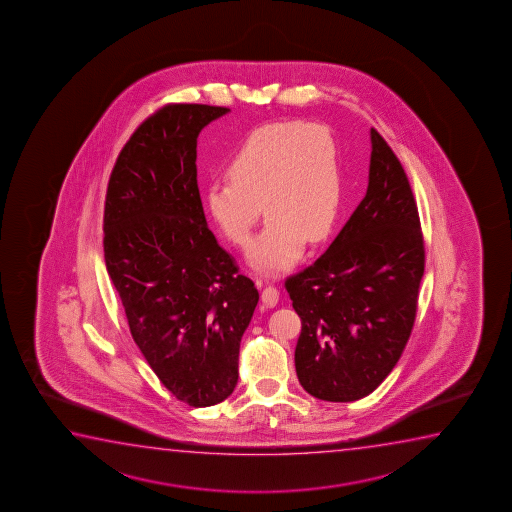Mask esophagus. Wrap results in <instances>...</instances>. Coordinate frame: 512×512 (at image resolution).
<instances>
[{"mask_svg": "<svg viewBox=\"0 0 512 512\" xmlns=\"http://www.w3.org/2000/svg\"><path fill=\"white\" fill-rule=\"evenodd\" d=\"M260 297H262V302H264L266 306L273 308V306H276L278 301H280V290L274 287V285H266V288L262 290V295H260Z\"/></svg>", "mask_w": 512, "mask_h": 512, "instance_id": "obj_1", "label": "esophagus"}]
</instances>
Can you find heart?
Wrapping results in <instances>:
<instances>
[{
	"instance_id": "b5f03b06",
	"label": "heart",
	"mask_w": 512,
	"mask_h": 512,
	"mask_svg": "<svg viewBox=\"0 0 512 512\" xmlns=\"http://www.w3.org/2000/svg\"><path fill=\"white\" fill-rule=\"evenodd\" d=\"M229 178L210 183L206 210L236 246L250 241L264 206L267 222L248 248L260 273H285L309 243L329 236L343 197L339 145L320 124H269L234 154Z\"/></svg>"
}]
</instances>
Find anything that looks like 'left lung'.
I'll return each mask as SVG.
<instances>
[{"instance_id": "8db88e82", "label": "left lung", "mask_w": 512, "mask_h": 512, "mask_svg": "<svg viewBox=\"0 0 512 512\" xmlns=\"http://www.w3.org/2000/svg\"><path fill=\"white\" fill-rule=\"evenodd\" d=\"M369 185L322 257L285 281L301 336L302 388L329 402L374 392L413 330L425 246L413 190L397 155L371 129Z\"/></svg>"}]
</instances>
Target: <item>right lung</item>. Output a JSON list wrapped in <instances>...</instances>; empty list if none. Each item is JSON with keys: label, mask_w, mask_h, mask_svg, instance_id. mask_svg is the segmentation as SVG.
I'll use <instances>...</instances> for the list:
<instances>
[{"label": "right lung", "mask_w": 512, "mask_h": 512, "mask_svg": "<svg viewBox=\"0 0 512 512\" xmlns=\"http://www.w3.org/2000/svg\"><path fill=\"white\" fill-rule=\"evenodd\" d=\"M224 106L166 105L141 124L106 190V271L134 343L162 385L192 407L238 385L239 343L259 292L208 229L197 136Z\"/></svg>", "instance_id": "obj_1"}]
</instances>
